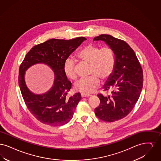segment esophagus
<instances>
[{"label":"esophagus","instance_id":"1","mask_svg":"<svg viewBox=\"0 0 161 161\" xmlns=\"http://www.w3.org/2000/svg\"><path fill=\"white\" fill-rule=\"evenodd\" d=\"M81 97H90L91 95L90 94H88V93H81Z\"/></svg>","mask_w":161,"mask_h":161}]
</instances>
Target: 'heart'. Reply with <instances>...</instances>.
I'll list each match as a JSON object with an SVG mask.
<instances>
[{
    "instance_id": "heart-1",
    "label": "heart",
    "mask_w": 161,
    "mask_h": 161,
    "mask_svg": "<svg viewBox=\"0 0 161 161\" xmlns=\"http://www.w3.org/2000/svg\"><path fill=\"white\" fill-rule=\"evenodd\" d=\"M80 61L89 64L87 78H81L74 84L75 90L79 92L89 93L93 92L103 81H107L112 75L116 64V55L110 47L100 46L88 44L81 49L77 53ZM63 70L66 76L70 79L75 80L77 72L75 61L72 58H68L64 63Z\"/></svg>"
}]
</instances>
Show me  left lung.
<instances>
[{"mask_svg": "<svg viewBox=\"0 0 161 161\" xmlns=\"http://www.w3.org/2000/svg\"><path fill=\"white\" fill-rule=\"evenodd\" d=\"M93 40L104 41L116 55L114 71L103 87L111 95H97L100 104L95 108L99 119L112 123L127 116L135 107L143 86V71L135 53L125 41L107 34Z\"/></svg>", "mask_w": 161, "mask_h": 161, "instance_id": "1", "label": "left lung"}]
</instances>
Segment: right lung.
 Wrapping results in <instances>:
<instances>
[{"instance_id": "add662e5", "label": "right lung", "mask_w": 161, "mask_h": 161, "mask_svg": "<svg viewBox=\"0 0 161 161\" xmlns=\"http://www.w3.org/2000/svg\"><path fill=\"white\" fill-rule=\"evenodd\" d=\"M84 37L70 40L52 38L32 47L20 64L19 84L25 103L38 121L51 126H60L70 121L77 104L81 100L80 93L67 98L72 83L63 70L65 60L81 43ZM43 62L53 70L55 80L51 90L43 95H35L27 88L24 71L31 65Z\"/></svg>"}]
</instances>
